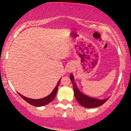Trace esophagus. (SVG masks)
Instances as JSON below:
<instances>
[{"label":"esophagus","mask_w":131,"mask_h":131,"mask_svg":"<svg viewBox=\"0 0 131 131\" xmlns=\"http://www.w3.org/2000/svg\"><path fill=\"white\" fill-rule=\"evenodd\" d=\"M67 72H68V73H71V72H72L74 70V67H73V65H72L71 64H69V65H68L67 67Z\"/></svg>","instance_id":"obj_1"}]
</instances>
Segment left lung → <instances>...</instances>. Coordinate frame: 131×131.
<instances>
[{
    "label": "left lung",
    "instance_id": "1",
    "mask_svg": "<svg viewBox=\"0 0 131 131\" xmlns=\"http://www.w3.org/2000/svg\"><path fill=\"white\" fill-rule=\"evenodd\" d=\"M70 78L73 85V91H74L75 97H76V99L77 100L78 103L81 106H84L85 108H88L97 107V106H101L105 102H106L108 100L109 98L103 99V100H100V99L92 98V97H90L89 96L85 95L78 89L77 85L74 82L73 75L71 74Z\"/></svg>",
    "mask_w": 131,
    "mask_h": 131
}]
</instances>
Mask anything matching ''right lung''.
I'll return each mask as SVG.
<instances>
[{
  "instance_id": "obj_1",
  "label": "right lung",
  "mask_w": 131,
  "mask_h": 131,
  "mask_svg": "<svg viewBox=\"0 0 131 131\" xmlns=\"http://www.w3.org/2000/svg\"><path fill=\"white\" fill-rule=\"evenodd\" d=\"M61 79H60L59 81H58V84L56 85L55 89H53V91L50 94H49V95L47 96V97H44V98L40 99H32L29 98H27V97H25V96L22 95L21 94H20L19 93H18L19 95L21 97L22 99H23L24 100H25L26 102H28V103L31 104V105H33V106H43V105H46L49 104V103H50L52 100H53L54 98L55 97V95H56L57 90H58V85H59Z\"/></svg>"
}]
</instances>
